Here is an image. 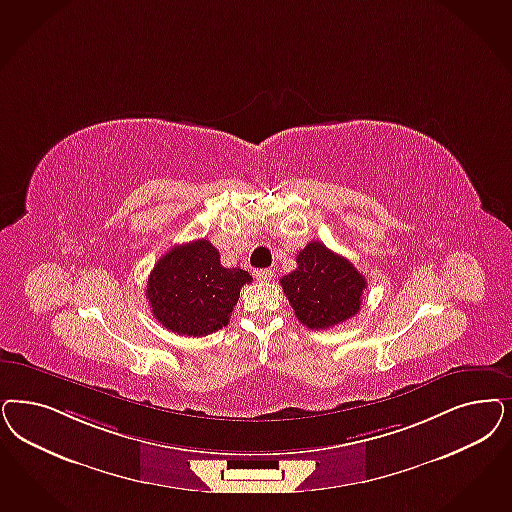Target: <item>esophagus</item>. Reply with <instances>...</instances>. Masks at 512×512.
<instances>
[{
  "label": "esophagus",
  "mask_w": 512,
  "mask_h": 512,
  "mask_svg": "<svg viewBox=\"0 0 512 512\" xmlns=\"http://www.w3.org/2000/svg\"><path fill=\"white\" fill-rule=\"evenodd\" d=\"M253 276L257 282H270L274 272L270 268H257V270H253Z\"/></svg>",
  "instance_id": "obj_1"
}]
</instances>
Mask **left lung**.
I'll list each match as a JSON object with an SVG mask.
<instances>
[{
    "mask_svg": "<svg viewBox=\"0 0 512 512\" xmlns=\"http://www.w3.org/2000/svg\"><path fill=\"white\" fill-rule=\"evenodd\" d=\"M295 316L308 329H329L352 318L363 302L367 280L342 255L310 242L297 255V268L280 280Z\"/></svg>",
    "mask_w": 512,
    "mask_h": 512,
    "instance_id": "left-lung-1",
    "label": "left lung"
}]
</instances>
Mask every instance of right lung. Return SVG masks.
Here are the masks:
<instances>
[{
  "label": "right lung",
  "instance_id": "obj_1",
  "mask_svg": "<svg viewBox=\"0 0 512 512\" xmlns=\"http://www.w3.org/2000/svg\"><path fill=\"white\" fill-rule=\"evenodd\" d=\"M242 268H225L206 238L174 246L151 270L147 299L153 316L177 335L206 336L229 323L244 283Z\"/></svg>",
  "mask_w": 512,
  "mask_h": 512
}]
</instances>
